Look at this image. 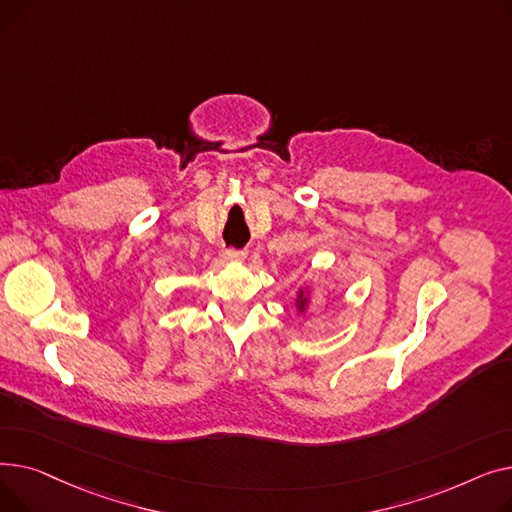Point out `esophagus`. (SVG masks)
<instances>
[{
	"label": "esophagus",
	"mask_w": 512,
	"mask_h": 512,
	"mask_svg": "<svg viewBox=\"0 0 512 512\" xmlns=\"http://www.w3.org/2000/svg\"><path fill=\"white\" fill-rule=\"evenodd\" d=\"M222 259L228 263H240L247 259V251H234V249H224L222 251Z\"/></svg>",
	"instance_id": "1"
}]
</instances>
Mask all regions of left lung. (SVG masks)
Segmentation results:
<instances>
[{
	"instance_id": "left-lung-1",
	"label": "left lung",
	"mask_w": 512,
	"mask_h": 512,
	"mask_svg": "<svg viewBox=\"0 0 512 512\" xmlns=\"http://www.w3.org/2000/svg\"><path fill=\"white\" fill-rule=\"evenodd\" d=\"M313 303V292H311V286H301L297 290V299H294V309H297V313L301 317H305L309 313V307Z\"/></svg>"
}]
</instances>
